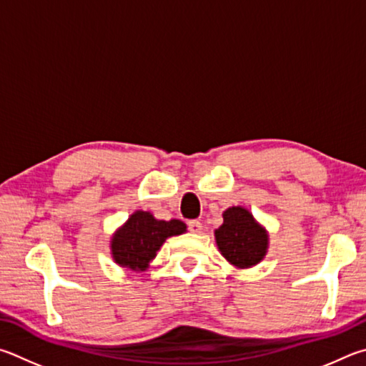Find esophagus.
<instances>
[{
  "label": "esophagus",
  "mask_w": 366,
  "mask_h": 366,
  "mask_svg": "<svg viewBox=\"0 0 366 366\" xmlns=\"http://www.w3.org/2000/svg\"><path fill=\"white\" fill-rule=\"evenodd\" d=\"M188 228L191 233H201L202 232V223L199 220H189Z\"/></svg>",
  "instance_id": "1"
}]
</instances>
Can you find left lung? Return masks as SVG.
Listing matches in <instances>:
<instances>
[{"mask_svg": "<svg viewBox=\"0 0 366 366\" xmlns=\"http://www.w3.org/2000/svg\"><path fill=\"white\" fill-rule=\"evenodd\" d=\"M215 241L229 264L251 268L265 257L268 233L247 209L236 206L223 212V223L215 229Z\"/></svg>", "mask_w": 366, "mask_h": 366, "instance_id": "left-lung-1", "label": "left lung"}]
</instances>
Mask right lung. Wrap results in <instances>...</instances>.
Listing matches in <instances>:
<instances>
[{
  "label": "right lung",
  "instance_id": "right-lung-1",
  "mask_svg": "<svg viewBox=\"0 0 366 366\" xmlns=\"http://www.w3.org/2000/svg\"><path fill=\"white\" fill-rule=\"evenodd\" d=\"M187 232L182 220H157L151 212L137 210L114 233L111 254L117 265L132 272H143L156 257L160 246L170 236Z\"/></svg>",
  "mask_w": 366,
  "mask_h": 366
}]
</instances>
